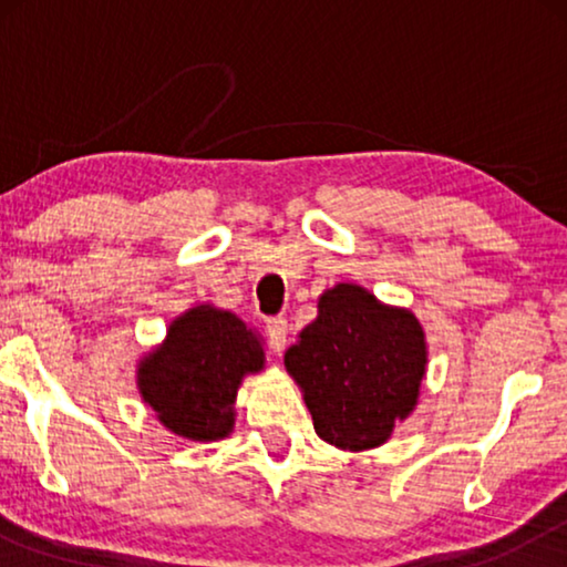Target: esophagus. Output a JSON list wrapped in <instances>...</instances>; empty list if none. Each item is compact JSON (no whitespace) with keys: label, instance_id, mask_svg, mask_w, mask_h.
Returning a JSON list of instances; mask_svg holds the SVG:
<instances>
[{"label":"esophagus","instance_id":"obj_1","mask_svg":"<svg viewBox=\"0 0 567 567\" xmlns=\"http://www.w3.org/2000/svg\"><path fill=\"white\" fill-rule=\"evenodd\" d=\"M286 336H289V322H286L284 317H268L266 338H268V346L274 348L276 353H281L286 348Z\"/></svg>","mask_w":567,"mask_h":567}]
</instances>
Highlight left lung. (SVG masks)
I'll return each mask as SVG.
<instances>
[{
	"instance_id": "left-lung-1",
	"label": "left lung",
	"mask_w": 567,
	"mask_h": 567,
	"mask_svg": "<svg viewBox=\"0 0 567 567\" xmlns=\"http://www.w3.org/2000/svg\"><path fill=\"white\" fill-rule=\"evenodd\" d=\"M317 307V320L284 355L305 390L317 436L353 452L384 444L417 402L423 328L405 309L384 307L353 284L324 291Z\"/></svg>"
}]
</instances>
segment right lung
<instances>
[{
	"mask_svg": "<svg viewBox=\"0 0 567 567\" xmlns=\"http://www.w3.org/2000/svg\"><path fill=\"white\" fill-rule=\"evenodd\" d=\"M260 369V340L237 315L196 307L177 317L165 346L142 361L138 390L177 436L216 441L235 425L231 405L243 377Z\"/></svg>",
	"mask_w": 567,
	"mask_h": 567,
	"instance_id": "obj_1",
	"label": "right lung"
}]
</instances>
